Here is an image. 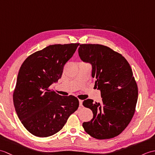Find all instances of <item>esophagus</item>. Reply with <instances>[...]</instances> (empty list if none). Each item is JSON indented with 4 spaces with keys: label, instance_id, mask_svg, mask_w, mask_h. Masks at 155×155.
<instances>
[{
    "label": "esophagus",
    "instance_id": "esophagus-1",
    "mask_svg": "<svg viewBox=\"0 0 155 155\" xmlns=\"http://www.w3.org/2000/svg\"><path fill=\"white\" fill-rule=\"evenodd\" d=\"M83 101L82 100H79V105H80V107H83Z\"/></svg>",
    "mask_w": 155,
    "mask_h": 155
}]
</instances>
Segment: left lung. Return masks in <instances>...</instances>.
<instances>
[{
  "mask_svg": "<svg viewBox=\"0 0 155 155\" xmlns=\"http://www.w3.org/2000/svg\"><path fill=\"white\" fill-rule=\"evenodd\" d=\"M78 54L93 66L94 87H98L102 97L100 103L83 101L84 107L93 111V118L83 127L95 139H112L127 128L135 112L138 87L132 68L123 55L107 46L82 44Z\"/></svg>",
  "mask_w": 155,
  "mask_h": 155,
  "instance_id": "left-lung-1",
  "label": "left lung"
}]
</instances>
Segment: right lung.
Instances as JSON below:
<instances>
[{
	"mask_svg": "<svg viewBox=\"0 0 155 155\" xmlns=\"http://www.w3.org/2000/svg\"><path fill=\"white\" fill-rule=\"evenodd\" d=\"M78 45H49L28 56L20 68L13 103L22 124L35 136L47 137L58 133L79 106L77 97L61 96L50 88L61 77Z\"/></svg>",
	"mask_w": 155,
	"mask_h": 155,
	"instance_id": "obj_1",
	"label": "right lung"
}]
</instances>
